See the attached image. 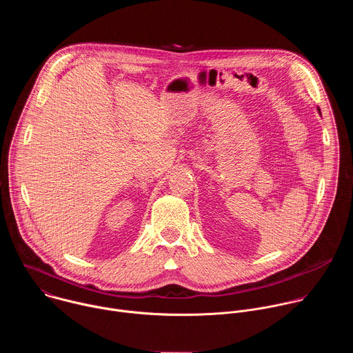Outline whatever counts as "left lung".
<instances>
[{"label":"left lung","mask_w":353,"mask_h":353,"mask_svg":"<svg viewBox=\"0 0 353 353\" xmlns=\"http://www.w3.org/2000/svg\"><path fill=\"white\" fill-rule=\"evenodd\" d=\"M317 112H319V114L321 116V112H320V108H317Z\"/></svg>","instance_id":"left-lung-1"}]
</instances>
